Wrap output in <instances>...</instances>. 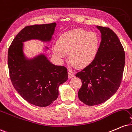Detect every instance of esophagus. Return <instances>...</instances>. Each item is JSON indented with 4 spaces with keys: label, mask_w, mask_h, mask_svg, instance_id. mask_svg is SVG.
Masks as SVG:
<instances>
[{
    "label": "esophagus",
    "mask_w": 132,
    "mask_h": 132,
    "mask_svg": "<svg viewBox=\"0 0 132 132\" xmlns=\"http://www.w3.org/2000/svg\"><path fill=\"white\" fill-rule=\"evenodd\" d=\"M68 75H69V78H72L73 77H74V73H73L72 72H71V71H69V73H68Z\"/></svg>",
    "instance_id": "34e87169"
}]
</instances>
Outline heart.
I'll return each mask as SVG.
<instances>
[{
	"mask_svg": "<svg viewBox=\"0 0 132 132\" xmlns=\"http://www.w3.org/2000/svg\"><path fill=\"white\" fill-rule=\"evenodd\" d=\"M99 45L100 39L95 32L77 29L60 36L52 51L59 58H63L65 52H70V62L76 67L83 69L93 61Z\"/></svg>",
	"mask_w": 132,
	"mask_h": 132,
	"instance_id": "b5f03b06",
	"label": "heart"
}]
</instances>
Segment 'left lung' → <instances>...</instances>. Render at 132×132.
I'll list each match as a JSON object with an SVG mask.
<instances>
[{
  "instance_id": "1",
  "label": "left lung",
  "mask_w": 132,
  "mask_h": 132,
  "mask_svg": "<svg viewBox=\"0 0 132 132\" xmlns=\"http://www.w3.org/2000/svg\"><path fill=\"white\" fill-rule=\"evenodd\" d=\"M96 27L101 33V41L96 57L76 73L82 83L78 98L88 106L100 104L116 93L125 67V51L117 35L109 28Z\"/></svg>"
}]
</instances>
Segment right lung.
<instances>
[{"instance_id":"obj_1","label":"right lung","mask_w":132,"mask_h":132,"mask_svg":"<svg viewBox=\"0 0 132 132\" xmlns=\"http://www.w3.org/2000/svg\"><path fill=\"white\" fill-rule=\"evenodd\" d=\"M56 23L27 26L17 34L8 51V66L13 87L24 100L39 107L50 105L59 96L58 88L68 80L65 67L55 65L44 54L27 60L23 42L32 39L49 41Z\"/></svg>"}]
</instances>
